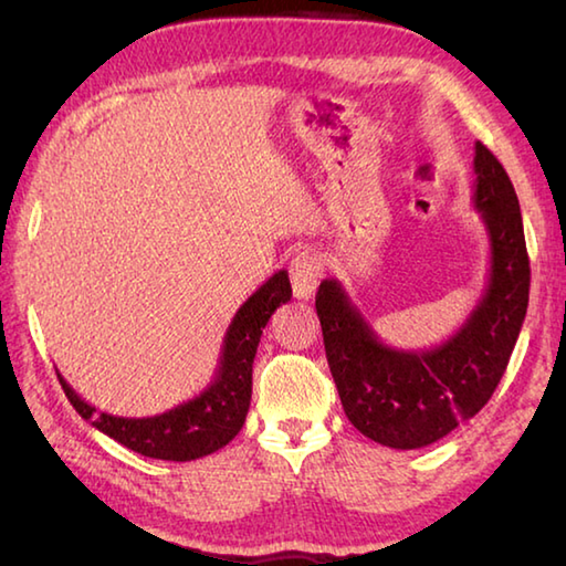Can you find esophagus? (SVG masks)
<instances>
[{"label":"esophagus","mask_w":566,"mask_h":566,"mask_svg":"<svg viewBox=\"0 0 566 566\" xmlns=\"http://www.w3.org/2000/svg\"><path fill=\"white\" fill-rule=\"evenodd\" d=\"M322 274V262L317 254L312 252H300L290 264V280H292V292L296 300H312L314 292H317V282Z\"/></svg>","instance_id":"obj_1"}]
</instances>
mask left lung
I'll list each match as a JSON object with an SVG mask.
<instances>
[{
  "mask_svg": "<svg viewBox=\"0 0 566 566\" xmlns=\"http://www.w3.org/2000/svg\"><path fill=\"white\" fill-rule=\"evenodd\" d=\"M474 207L490 234V280L467 322L432 349L381 342L337 280L317 292L324 352L344 415L364 437L419 449L472 419L494 395L530 304L520 199L490 149L474 145Z\"/></svg>",
  "mask_w": 566,
  "mask_h": 566,
  "instance_id": "obj_1",
  "label": "left lung"
}]
</instances>
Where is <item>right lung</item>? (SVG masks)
<instances>
[{"mask_svg":"<svg viewBox=\"0 0 566 566\" xmlns=\"http://www.w3.org/2000/svg\"><path fill=\"white\" fill-rule=\"evenodd\" d=\"M290 300V274L286 270L274 272L234 314L209 387L199 397L155 417H114L97 411V407H92L66 385L62 375L56 377L80 417L92 421V427L112 437L114 442L151 459L191 462L227 447L244 427L249 399H252V364L262 329L276 306Z\"/></svg>","mask_w":566,"mask_h":566,"instance_id":"1","label":"right lung"}]
</instances>
